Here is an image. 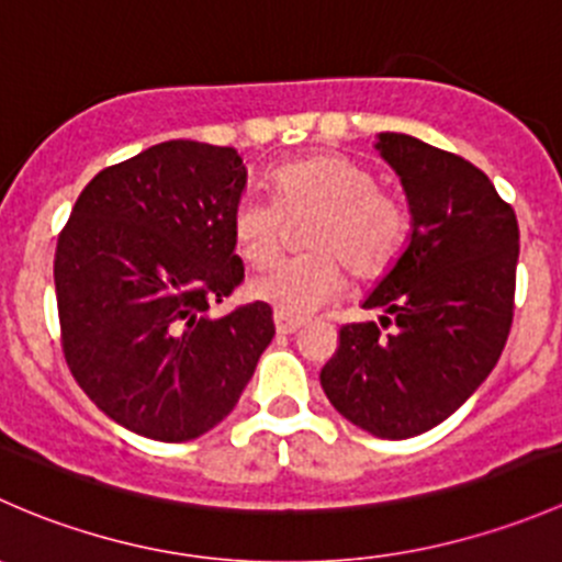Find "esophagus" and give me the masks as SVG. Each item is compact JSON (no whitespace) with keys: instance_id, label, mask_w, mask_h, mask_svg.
<instances>
[{"instance_id":"obj_1","label":"esophagus","mask_w":562,"mask_h":562,"mask_svg":"<svg viewBox=\"0 0 562 562\" xmlns=\"http://www.w3.org/2000/svg\"><path fill=\"white\" fill-rule=\"evenodd\" d=\"M274 326H277V334H293V331H299L302 321H296V317H291V315L274 313Z\"/></svg>"}]
</instances>
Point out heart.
Masks as SVG:
<instances>
[{
  "label": "heart",
  "instance_id": "obj_1",
  "mask_svg": "<svg viewBox=\"0 0 562 562\" xmlns=\"http://www.w3.org/2000/svg\"><path fill=\"white\" fill-rule=\"evenodd\" d=\"M271 201L239 198L231 217L236 252L249 266H269L285 241V217L313 214L304 245L315 252L288 258L255 277L249 293L277 313L304 317L345 291L348 266L359 280L386 274L405 249L411 214L396 192L378 184L364 162L345 155H315L277 168Z\"/></svg>",
  "mask_w": 562,
  "mask_h": 562
}]
</instances>
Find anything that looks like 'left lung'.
Masks as SVG:
<instances>
[{"label": "left lung", "instance_id": "left-lung-1", "mask_svg": "<svg viewBox=\"0 0 562 562\" xmlns=\"http://www.w3.org/2000/svg\"><path fill=\"white\" fill-rule=\"evenodd\" d=\"M413 214L402 258L367 296L381 323H345L321 370L328 402L375 438L438 427L484 383L506 348L519 225L490 176L413 135L381 133Z\"/></svg>", "mask_w": 562, "mask_h": 562}]
</instances>
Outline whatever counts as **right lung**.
<instances>
[{
    "label": "right lung",
    "mask_w": 562,
    "mask_h": 562,
    "mask_svg": "<svg viewBox=\"0 0 562 562\" xmlns=\"http://www.w3.org/2000/svg\"><path fill=\"white\" fill-rule=\"evenodd\" d=\"M245 184L234 146L166 140L103 168L61 228V353L130 432L162 443L209 432L274 337L263 302L209 315L245 282L231 234Z\"/></svg>",
    "instance_id": "1"
}]
</instances>
